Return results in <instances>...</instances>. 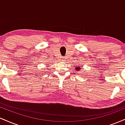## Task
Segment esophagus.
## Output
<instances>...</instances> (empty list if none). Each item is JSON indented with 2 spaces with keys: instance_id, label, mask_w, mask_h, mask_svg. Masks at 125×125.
Wrapping results in <instances>:
<instances>
[{
  "instance_id": "esophagus-1",
  "label": "esophagus",
  "mask_w": 125,
  "mask_h": 125,
  "mask_svg": "<svg viewBox=\"0 0 125 125\" xmlns=\"http://www.w3.org/2000/svg\"><path fill=\"white\" fill-rule=\"evenodd\" d=\"M64 58H63V57H62V58H61V60H62V61H64Z\"/></svg>"
}]
</instances>
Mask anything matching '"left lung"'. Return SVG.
<instances>
[{
	"label": "left lung",
	"mask_w": 125,
	"mask_h": 125,
	"mask_svg": "<svg viewBox=\"0 0 125 125\" xmlns=\"http://www.w3.org/2000/svg\"><path fill=\"white\" fill-rule=\"evenodd\" d=\"M75 69H76V71H82V69L81 68V66H76Z\"/></svg>",
	"instance_id": "obj_1"
}]
</instances>
